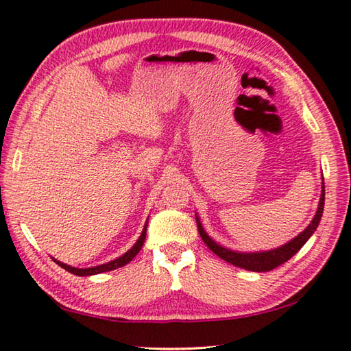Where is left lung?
Listing matches in <instances>:
<instances>
[{
    "mask_svg": "<svg viewBox=\"0 0 351 351\" xmlns=\"http://www.w3.org/2000/svg\"><path fill=\"white\" fill-rule=\"evenodd\" d=\"M322 181H324V176H322ZM324 204H325V186L322 182L317 210L314 213V218L311 219V223L308 224L299 235L294 237V239L289 240L288 243H285V245L278 246L276 249H269V251H257V252H240V251H234V249L221 246L219 243L210 239L209 234L206 232L203 224H201L199 217L197 215L195 218H197V226H198L201 239H203L207 247H209L213 254H217L219 258H223L228 261V263L239 266V268L247 269V271L268 272L271 269L277 268V266L283 265L285 261H288L294 254L300 251V247L304 246L308 240H310V237L316 232L317 226L320 223V218H322Z\"/></svg>",
    "mask_w": 351,
    "mask_h": 351,
    "instance_id": "obj_1",
    "label": "left lung"
}]
</instances>
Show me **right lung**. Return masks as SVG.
I'll return each mask as SVG.
<instances>
[{"label": "right lung", "mask_w": 351, "mask_h": 351, "mask_svg": "<svg viewBox=\"0 0 351 351\" xmlns=\"http://www.w3.org/2000/svg\"><path fill=\"white\" fill-rule=\"evenodd\" d=\"M147 226H148V219L145 221V226L144 229H142V234L138 239V241L134 243L132 249H128V251L121 255V257H117L114 260L108 261V263H104V265H99V266H93V268H74V266H69L66 263H62V261H58L57 258H52L56 261V263L58 266H62L63 269H66L68 272H71V274L74 276H94V274H100V272H108V271H112V269H117V268H122V266H125L127 263H130L136 255H138V252L141 251L142 245H144L145 241V235H147Z\"/></svg>", "instance_id": "right-lung-1"}]
</instances>
